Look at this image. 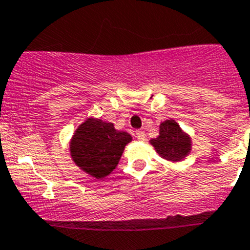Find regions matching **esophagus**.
I'll return each instance as SVG.
<instances>
[{
	"label": "esophagus",
	"instance_id": "1",
	"mask_svg": "<svg viewBox=\"0 0 250 250\" xmlns=\"http://www.w3.org/2000/svg\"><path fill=\"white\" fill-rule=\"evenodd\" d=\"M135 135H136L137 140H139V141H144V140H145V132H144V131H140V130H137V131L135 132Z\"/></svg>",
	"mask_w": 250,
	"mask_h": 250
}]
</instances>
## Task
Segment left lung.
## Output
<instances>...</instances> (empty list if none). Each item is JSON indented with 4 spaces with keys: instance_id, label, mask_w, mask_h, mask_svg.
<instances>
[{
    "instance_id": "8db88e82",
    "label": "left lung",
    "mask_w": 250,
    "mask_h": 250,
    "mask_svg": "<svg viewBox=\"0 0 250 250\" xmlns=\"http://www.w3.org/2000/svg\"><path fill=\"white\" fill-rule=\"evenodd\" d=\"M150 144L162 159L171 162L182 161L192 150L191 136L173 119L160 124L159 136L151 139Z\"/></svg>"
}]
</instances>
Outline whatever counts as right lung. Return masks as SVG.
Segmentation results:
<instances>
[{
  "label": "right lung",
  "instance_id": "obj_1",
  "mask_svg": "<svg viewBox=\"0 0 250 250\" xmlns=\"http://www.w3.org/2000/svg\"><path fill=\"white\" fill-rule=\"evenodd\" d=\"M131 141V135L116 130L111 123L88 118L70 139V157L83 172L100 180L115 170L124 148Z\"/></svg>",
  "mask_w": 250,
  "mask_h": 250
}]
</instances>
